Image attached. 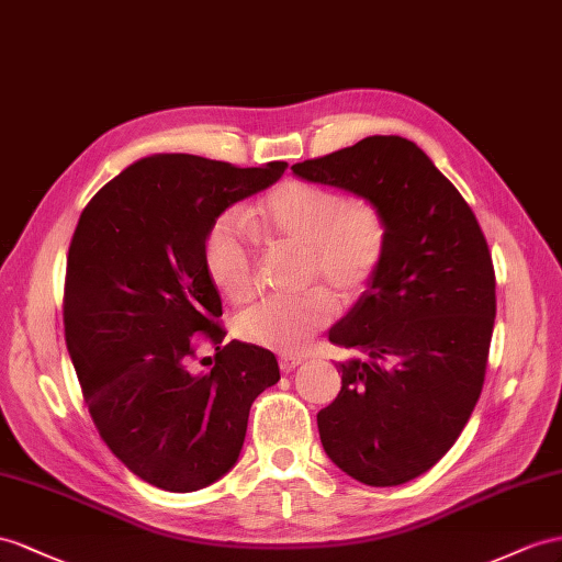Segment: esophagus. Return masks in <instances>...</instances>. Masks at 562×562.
I'll use <instances>...</instances> for the list:
<instances>
[{"mask_svg": "<svg viewBox=\"0 0 562 562\" xmlns=\"http://www.w3.org/2000/svg\"><path fill=\"white\" fill-rule=\"evenodd\" d=\"M304 361H306L304 356H280V370H282V372H292V370H296Z\"/></svg>", "mask_w": 562, "mask_h": 562, "instance_id": "34e87169", "label": "esophagus"}]
</instances>
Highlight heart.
<instances>
[{
    "instance_id": "b5f03b06",
    "label": "heart",
    "mask_w": 562,
    "mask_h": 562,
    "mask_svg": "<svg viewBox=\"0 0 562 562\" xmlns=\"http://www.w3.org/2000/svg\"><path fill=\"white\" fill-rule=\"evenodd\" d=\"M266 239L306 251L308 280H321L339 299L361 294L386 251V218L368 199H344L327 187L286 180L254 211ZM204 268L211 284L229 301L254 290V247L237 213L213 221L204 239ZM335 315V299L313 290L296 299H261L239 313L237 335L258 347L296 353Z\"/></svg>"
}]
</instances>
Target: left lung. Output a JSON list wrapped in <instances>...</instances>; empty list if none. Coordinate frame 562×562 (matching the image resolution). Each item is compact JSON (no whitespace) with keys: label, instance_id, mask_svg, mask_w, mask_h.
Returning <instances> with one entry per match:
<instances>
[{"label":"left lung","instance_id":"left-lung-1","mask_svg":"<svg viewBox=\"0 0 562 562\" xmlns=\"http://www.w3.org/2000/svg\"><path fill=\"white\" fill-rule=\"evenodd\" d=\"M378 204L386 251L329 341L341 392L318 413L323 449L349 477L396 486L451 449L477 404L496 318L492 254L472 209L418 144L372 135L292 166Z\"/></svg>","mask_w":562,"mask_h":562}]
</instances>
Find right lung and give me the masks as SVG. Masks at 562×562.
Here are the masks:
<instances>
[{
	"label": "right lung",
	"instance_id": "obj_1",
	"mask_svg": "<svg viewBox=\"0 0 562 562\" xmlns=\"http://www.w3.org/2000/svg\"><path fill=\"white\" fill-rule=\"evenodd\" d=\"M284 168L139 158L92 196L70 241L64 327L85 404L125 468L166 492H196L233 470L254 398L280 380L272 351L221 347L204 239L225 209ZM196 334L216 344V366L199 376L189 372Z\"/></svg>",
	"mask_w": 562,
	"mask_h": 562
}]
</instances>
